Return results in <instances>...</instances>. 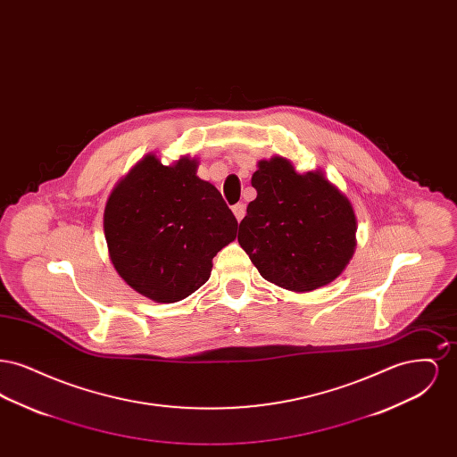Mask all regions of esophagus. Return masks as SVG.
Here are the masks:
<instances>
[{"mask_svg":"<svg viewBox=\"0 0 457 457\" xmlns=\"http://www.w3.org/2000/svg\"><path fill=\"white\" fill-rule=\"evenodd\" d=\"M245 212H246V209H245V205L243 204H237V205H233V214H235V218L237 220H241V219L245 218Z\"/></svg>","mask_w":457,"mask_h":457,"instance_id":"34e87169","label":"esophagus"}]
</instances>
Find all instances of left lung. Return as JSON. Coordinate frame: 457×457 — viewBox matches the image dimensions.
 Listing matches in <instances>:
<instances>
[{
    "mask_svg": "<svg viewBox=\"0 0 457 457\" xmlns=\"http://www.w3.org/2000/svg\"><path fill=\"white\" fill-rule=\"evenodd\" d=\"M252 176L257 198L239 222L238 243L262 278L308 293L341 276L356 248L354 209L322 170L298 173L281 155Z\"/></svg>",
    "mask_w": 457,
    "mask_h": 457,
    "instance_id": "8db88e82",
    "label": "left lung"
}]
</instances>
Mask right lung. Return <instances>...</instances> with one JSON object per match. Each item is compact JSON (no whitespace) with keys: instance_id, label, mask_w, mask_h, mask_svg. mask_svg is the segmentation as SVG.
Wrapping results in <instances>:
<instances>
[{"instance_id":"1","label":"right lung","mask_w":457,"mask_h":457,"mask_svg":"<svg viewBox=\"0 0 457 457\" xmlns=\"http://www.w3.org/2000/svg\"><path fill=\"white\" fill-rule=\"evenodd\" d=\"M198 159L164 166L142 157L112 188L104 209L109 259L120 278L155 303L185 300L237 238L238 222L218 188L196 176Z\"/></svg>"}]
</instances>
